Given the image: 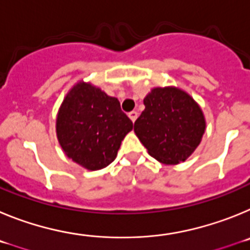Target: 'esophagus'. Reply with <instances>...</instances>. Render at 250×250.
Masks as SVG:
<instances>
[{
    "mask_svg": "<svg viewBox=\"0 0 250 250\" xmlns=\"http://www.w3.org/2000/svg\"><path fill=\"white\" fill-rule=\"evenodd\" d=\"M129 118L132 123H135V120L138 119V112L136 111H130L129 112Z\"/></svg>",
    "mask_w": 250,
    "mask_h": 250,
    "instance_id": "34e87169",
    "label": "esophagus"
}]
</instances>
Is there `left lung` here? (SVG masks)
<instances>
[{"label": "left lung", "mask_w": 250, "mask_h": 250, "mask_svg": "<svg viewBox=\"0 0 250 250\" xmlns=\"http://www.w3.org/2000/svg\"><path fill=\"white\" fill-rule=\"evenodd\" d=\"M145 110L134 131L150 155L164 164L185 161L198 147L205 119L190 95L176 87H155L144 99Z\"/></svg>", "instance_id": "8db88e82"}]
</instances>
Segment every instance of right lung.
<instances>
[{"instance_id":"add662e5","label":"right lung","mask_w":250,"mask_h":250,"mask_svg":"<svg viewBox=\"0 0 250 250\" xmlns=\"http://www.w3.org/2000/svg\"><path fill=\"white\" fill-rule=\"evenodd\" d=\"M132 121L120 103L99 87L77 83L63 99L56 119L59 143L75 163L99 170L115 160Z\"/></svg>"}]
</instances>
